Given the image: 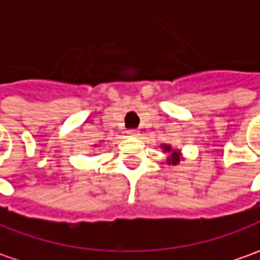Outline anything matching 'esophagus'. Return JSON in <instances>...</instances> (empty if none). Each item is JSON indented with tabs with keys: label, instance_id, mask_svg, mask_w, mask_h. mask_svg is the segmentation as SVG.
Returning a JSON list of instances; mask_svg holds the SVG:
<instances>
[{
	"label": "esophagus",
	"instance_id": "esophagus-1",
	"mask_svg": "<svg viewBox=\"0 0 260 260\" xmlns=\"http://www.w3.org/2000/svg\"><path fill=\"white\" fill-rule=\"evenodd\" d=\"M128 135H129V137H138L139 131L138 129H129L128 131Z\"/></svg>",
	"mask_w": 260,
	"mask_h": 260
}]
</instances>
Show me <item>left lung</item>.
Instances as JSON below:
<instances>
[{"instance_id": "1", "label": "left lung", "mask_w": 260, "mask_h": 260, "mask_svg": "<svg viewBox=\"0 0 260 260\" xmlns=\"http://www.w3.org/2000/svg\"><path fill=\"white\" fill-rule=\"evenodd\" d=\"M164 149H168V151H170V148L167 147H164ZM174 155H177V152H174V154H173V157H174ZM171 162H173V164H175V162H177V159H171Z\"/></svg>"}]
</instances>
